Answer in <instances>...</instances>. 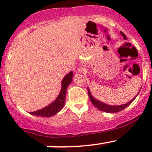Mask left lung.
<instances>
[{
  "label": "left lung",
  "instance_id": "1",
  "mask_svg": "<svg viewBox=\"0 0 152 152\" xmlns=\"http://www.w3.org/2000/svg\"><path fill=\"white\" fill-rule=\"evenodd\" d=\"M120 34L123 35V39H127V38H126V35H125V34L123 33V32H120ZM140 91L138 92V94H137L136 96H135L134 98H133L132 100H131L130 102L126 103V104H120V105H110V104H106V103L102 102L99 101V100H98V99H96L94 98V96L91 94V91H90V89L88 88V96H89V98H90V99H91V102L93 103V104H94V105L95 106L96 108H98L99 110H102V111L107 112V113H117V112L121 111L122 110H123V109L126 108V107H128V106H129V104H130L131 103H132V102H133L134 100L135 99V98L137 97V96L139 94Z\"/></svg>",
  "mask_w": 152,
  "mask_h": 152
}]
</instances>
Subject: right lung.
I'll return each mask as SVG.
<instances>
[{
    "mask_svg": "<svg viewBox=\"0 0 152 152\" xmlns=\"http://www.w3.org/2000/svg\"><path fill=\"white\" fill-rule=\"evenodd\" d=\"M73 76V71H70V73H68L64 76V79L61 81V88L59 94L52 103H50L49 105L46 106L44 108L36 110V111L29 112V113L32 115L39 116V117H50L58 113L64 106L67 87L72 82Z\"/></svg>",
    "mask_w": 152,
    "mask_h": 152,
    "instance_id": "1",
    "label": "right lung"
}]
</instances>
